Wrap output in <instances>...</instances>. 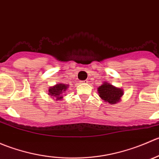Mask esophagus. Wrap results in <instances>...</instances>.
I'll use <instances>...</instances> for the list:
<instances>
[{
  "label": "esophagus",
  "instance_id": "obj_1",
  "mask_svg": "<svg viewBox=\"0 0 159 159\" xmlns=\"http://www.w3.org/2000/svg\"><path fill=\"white\" fill-rule=\"evenodd\" d=\"M89 80H84V81H83V83H84V84H89Z\"/></svg>",
  "mask_w": 159,
  "mask_h": 159
}]
</instances>
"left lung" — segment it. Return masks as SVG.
<instances>
[{"instance_id": "8db88e82", "label": "left lung", "mask_w": 159, "mask_h": 159, "mask_svg": "<svg viewBox=\"0 0 159 159\" xmlns=\"http://www.w3.org/2000/svg\"><path fill=\"white\" fill-rule=\"evenodd\" d=\"M98 92L99 97L104 100V102H108L110 105H114L120 102L121 98L124 94L122 89L115 87L106 81L98 88Z\"/></svg>"}]
</instances>
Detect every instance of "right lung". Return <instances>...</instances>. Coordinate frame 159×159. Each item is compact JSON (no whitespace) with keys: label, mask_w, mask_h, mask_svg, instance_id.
<instances>
[{"label":"right lung","mask_w":159,"mask_h":159,"mask_svg":"<svg viewBox=\"0 0 159 159\" xmlns=\"http://www.w3.org/2000/svg\"><path fill=\"white\" fill-rule=\"evenodd\" d=\"M68 88V84H57L56 85L50 87L48 89V94L52 97H56V100H61L62 99V94L65 92L67 89Z\"/></svg>","instance_id":"add662e5"}]
</instances>
